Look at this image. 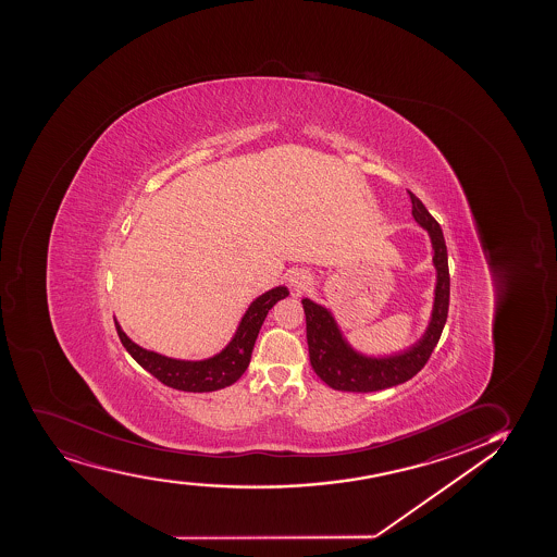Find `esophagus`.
Segmentation results:
<instances>
[{
	"instance_id": "obj_1",
	"label": "esophagus",
	"mask_w": 557,
	"mask_h": 557,
	"mask_svg": "<svg viewBox=\"0 0 557 557\" xmlns=\"http://www.w3.org/2000/svg\"><path fill=\"white\" fill-rule=\"evenodd\" d=\"M288 282L292 292H294L295 295H301L305 289L312 286V276H310V273H307L305 269H295V271H292Z\"/></svg>"
}]
</instances>
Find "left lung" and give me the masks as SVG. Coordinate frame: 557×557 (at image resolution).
I'll use <instances>...</instances> for the list:
<instances>
[{"mask_svg": "<svg viewBox=\"0 0 557 557\" xmlns=\"http://www.w3.org/2000/svg\"><path fill=\"white\" fill-rule=\"evenodd\" d=\"M409 195L412 200V218L423 231H428L433 245V265L436 269L435 302L428 329L422 338L405 351L394 352L388 357H368L347 342L329 308L310 299H302L307 315L310 364L318 377L334 391L377 392L414 377L428 364L448 320L449 269L444 234L441 224L429 213L422 200L414 193L409 191Z\"/></svg>", "mask_w": 557, "mask_h": 557, "instance_id": "left-lung-1", "label": "left lung"}]
</instances>
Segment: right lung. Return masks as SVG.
<instances>
[{
    "label": "right lung",
    "mask_w": 557,
    "mask_h": 557,
    "mask_svg": "<svg viewBox=\"0 0 557 557\" xmlns=\"http://www.w3.org/2000/svg\"><path fill=\"white\" fill-rule=\"evenodd\" d=\"M288 295L286 286H276L256 297L239 321L236 334L232 336L228 346L205 360H180V358L165 357L160 352L148 351L145 347L132 342L115 321L116 333L122 346L126 347V351L137 360V364H141L148 373H152L153 377L166 386L182 392L221 391L236 383L249 368L250 355L255 349V342L265 315L276 302Z\"/></svg>",
    "instance_id": "add662e5"
}]
</instances>
